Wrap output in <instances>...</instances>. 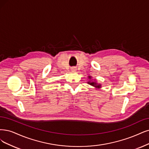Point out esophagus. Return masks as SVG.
<instances>
[{
	"label": "esophagus",
	"instance_id": "obj_1",
	"mask_svg": "<svg viewBox=\"0 0 149 149\" xmlns=\"http://www.w3.org/2000/svg\"><path fill=\"white\" fill-rule=\"evenodd\" d=\"M71 70L72 71H76L77 70V69L75 68H71Z\"/></svg>",
	"mask_w": 149,
	"mask_h": 149
}]
</instances>
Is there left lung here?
<instances>
[{
  "label": "left lung",
  "mask_w": 149,
  "mask_h": 149,
  "mask_svg": "<svg viewBox=\"0 0 149 149\" xmlns=\"http://www.w3.org/2000/svg\"><path fill=\"white\" fill-rule=\"evenodd\" d=\"M88 79L90 80V81H87L88 84H89V85H90L93 86H94L95 88H97V89L101 88V84H97V81H96V80H93L92 79V77H91V75H88Z\"/></svg>",
  "instance_id": "obj_1"
}]
</instances>
